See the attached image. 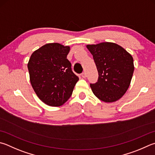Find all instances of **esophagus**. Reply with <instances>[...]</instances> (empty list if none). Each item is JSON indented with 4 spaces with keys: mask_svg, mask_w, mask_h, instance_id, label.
I'll use <instances>...</instances> for the list:
<instances>
[{
    "mask_svg": "<svg viewBox=\"0 0 155 155\" xmlns=\"http://www.w3.org/2000/svg\"><path fill=\"white\" fill-rule=\"evenodd\" d=\"M81 77L83 78H85L86 77V73L85 72H83L82 74H81Z\"/></svg>",
    "mask_w": 155,
    "mask_h": 155,
    "instance_id": "obj_1",
    "label": "esophagus"
}]
</instances>
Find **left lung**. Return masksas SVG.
I'll return each instance as SVG.
<instances>
[{"label": "left lung", "mask_w": 155, "mask_h": 155, "mask_svg": "<svg viewBox=\"0 0 155 155\" xmlns=\"http://www.w3.org/2000/svg\"><path fill=\"white\" fill-rule=\"evenodd\" d=\"M98 72L97 82L90 84L94 95L105 102H113L125 94L130 85L134 66L132 56L119 45H87Z\"/></svg>", "instance_id": "left-lung-1"}]
</instances>
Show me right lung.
I'll return each instance as SVG.
<instances>
[{
	"label": "right lung",
	"instance_id": "add662e5",
	"mask_svg": "<svg viewBox=\"0 0 155 155\" xmlns=\"http://www.w3.org/2000/svg\"><path fill=\"white\" fill-rule=\"evenodd\" d=\"M69 51L68 46L49 43L30 56L28 68L31 85L39 99L49 106L64 104L78 81L67 59Z\"/></svg>",
	"mask_w": 155,
	"mask_h": 155
}]
</instances>
